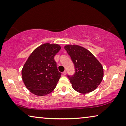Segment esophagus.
Instances as JSON below:
<instances>
[{
	"mask_svg": "<svg viewBox=\"0 0 126 126\" xmlns=\"http://www.w3.org/2000/svg\"><path fill=\"white\" fill-rule=\"evenodd\" d=\"M63 75H64V76H65V75H66V71H64V72H63Z\"/></svg>",
	"mask_w": 126,
	"mask_h": 126,
	"instance_id": "esophagus-1",
	"label": "esophagus"
}]
</instances>
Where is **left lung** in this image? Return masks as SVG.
<instances>
[{
  "label": "left lung",
  "instance_id": "left-lung-1",
  "mask_svg": "<svg viewBox=\"0 0 126 126\" xmlns=\"http://www.w3.org/2000/svg\"><path fill=\"white\" fill-rule=\"evenodd\" d=\"M64 48L75 67L73 75L67 76L73 88L82 94L94 91L103 77V69L101 63L92 53L83 47L67 45Z\"/></svg>",
  "mask_w": 126,
  "mask_h": 126
}]
</instances>
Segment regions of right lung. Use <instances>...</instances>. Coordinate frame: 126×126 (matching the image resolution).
I'll list each match as a JSON object with an SVG mask.
<instances>
[{
    "instance_id": "obj_1",
    "label": "right lung",
    "mask_w": 126,
    "mask_h": 126,
    "mask_svg": "<svg viewBox=\"0 0 126 126\" xmlns=\"http://www.w3.org/2000/svg\"><path fill=\"white\" fill-rule=\"evenodd\" d=\"M61 49L58 44H44L31 54L21 71L23 81L32 93L43 96L55 89L61 77L54 56Z\"/></svg>"
}]
</instances>
